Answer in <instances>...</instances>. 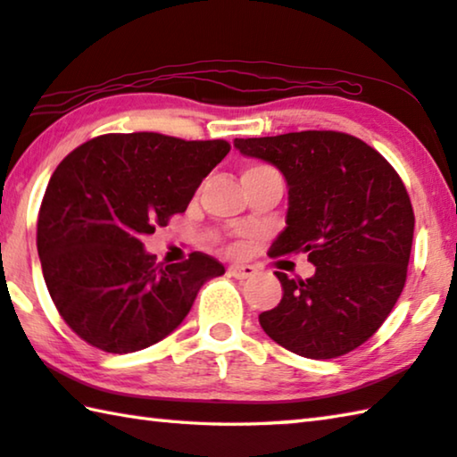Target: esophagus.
Here are the masks:
<instances>
[{
	"mask_svg": "<svg viewBox=\"0 0 457 457\" xmlns=\"http://www.w3.org/2000/svg\"><path fill=\"white\" fill-rule=\"evenodd\" d=\"M229 273L236 279H245V278L253 276L255 268H253V265H247V263H234V265H229Z\"/></svg>",
	"mask_w": 457,
	"mask_h": 457,
	"instance_id": "esophagus-1",
	"label": "esophagus"
}]
</instances>
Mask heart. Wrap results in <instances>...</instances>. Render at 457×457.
I'll return each instance as SVG.
<instances>
[{
	"label": "heart",
	"instance_id": "1",
	"mask_svg": "<svg viewBox=\"0 0 457 457\" xmlns=\"http://www.w3.org/2000/svg\"><path fill=\"white\" fill-rule=\"evenodd\" d=\"M253 176H278L279 173L271 168V165H263V163H253V165H247L244 170V176L242 178H253Z\"/></svg>",
	"mask_w": 457,
	"mask_h": 457
}]
</instances>
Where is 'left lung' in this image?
I'll return each instance as SVG.
<instances>
[{"label": "left lung", "mask_w": 457, "mask_h": 457, "mask_svg": "<svg viewBox=\"0 0 457 457\" xmlns=\"http://www.w3.org/2000/svg\"><path fill=\"white\" fill-rule=\"evenodd\" d=\"M287 181L286 229L270 255L308 253L315 273L289 279L260 313L273 342L312 360H331L376 334L400 297L413 239V210L397 171L366 142L342 131H294L236 139Z\"/></svg>", "instance_id": "obj_1"}]
</instances>
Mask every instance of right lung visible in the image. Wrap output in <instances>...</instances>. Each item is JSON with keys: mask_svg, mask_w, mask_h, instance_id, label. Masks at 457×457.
Wrapping results in <instances>:
<instances>
[{"mask_svg": "<svg viewBox=\"0 0 457 457\" xmlns=\"http://www.w3.org/2000/svg\"><path fill=\"white\" fill-rule=\"evenodd\" d=\"M228 152L223 139L137 131L89 139L57 165L39 207L37 253L57 312L84 342L107 353L154 345L226 271L202 252L155 263L142 237L184 213Z\"/></svg>", "mask_w": 457, "mask_h": 457, "instance_id": "1", "label": "right lung"}]
</instances>
